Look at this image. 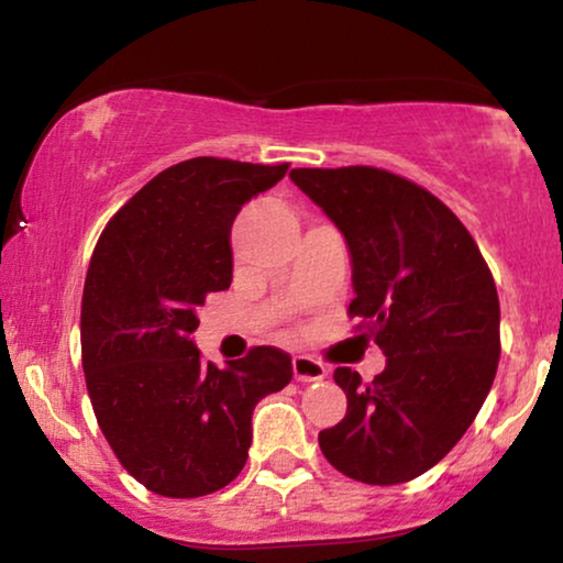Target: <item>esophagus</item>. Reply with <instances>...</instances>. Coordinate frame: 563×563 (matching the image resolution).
I'll return each instance as SVG.
<instances>
[{"mask_svg":"<svg viewBox=\"0 0 563 563\" xmlns=\"http://www.w3.org/2000/svg\"><path fill=\"white\" fill-rule=\"evenodd\" d=\"M294 376L298 382H319L327 376V366L311 355H296L294 358Z\"/></svg>","mask_w":563,"mask_h":563,"instance_id":"esophagus-1","label":"esophagus"}]
</instances>
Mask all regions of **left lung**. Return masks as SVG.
Returning <instances> with one entry per match:
<instances>
[{
  "mask_svg": "<svg viewBox=\"0 0 563 563\" xmlns=\"http://www.w3.org/2000/svg\"><path fill=\"white\" fill-rule=\"evenodd\" d=\"M290 179L343 231L347 317L387 355L374 382L347 366L345 418L319 431L327 462L368 486L431 471L471 429L499 366V294L471 231L416 181L374 166L294 168Z\"/></svg>",
  "mask_w": 563,
  "mask_h": 563,
  "instance_id": "8db88e82",
  "label": "left lung"
}]
</instances>
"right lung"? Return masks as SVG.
Returning a JSON list of instances; mask_svg holds the SVG:
<instances>
[{"instance_id":"obj_1","label":"right lung","mask_w":563,"mask_h":563,"mask_svg":"<svg viewBox=\"0 0 563 563\" xmlns=\"http://www.w3.org/2000/svg\"><path fill=\"white\" fill-rule=\"evenodd\" d=\"M286 170L208 155L176 163L106 223L92 252L85 384L117 460L153 494L197 499L229 486L246 465L254 405L294 379L280 347L218 368L189 340L205 298L231 286L239 210Z\"/></svg>"}]
</instances>
